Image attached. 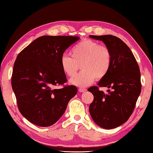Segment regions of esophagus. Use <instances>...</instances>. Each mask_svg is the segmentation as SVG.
<instances>
[{"label": "esophagus", "mask_w": 153, "mask_h": 153, "mask_svg": "<svg viewBox=\"0 0 153 153\" xmlns=\"http://www.w3.org/2000/svg\"><path fill=\"white\" fill-rule=\"evenodd\" d=\"M78 91H79V92H80V93H83V92H85V91H86V88H79V89H78Z\"/></svg>", "instance_id": "esophagus-1"}]
</instances>
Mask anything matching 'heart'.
I'll list each match as a JSON object with an SVG mask.
<instances>
[{
	"mask_svg": "<svg viewBox=\"0 0 153 153\" xmlns=\"http://www.w3.org/2000/svg\"><path fill=\"white\" fill-rule=\"evenodd\" d=\"M72 57L63 55L60 65L67 76H74L81 65L82 71L70 79V83L79 87H86L95 80L106 76L111 69L113 56L106 45L90 39H85L76 44L71 50Z\"/></svg>",
	"mask_w": 153,
	"mask_h": 153,
	"instance_id": "b5f03b06",
	"label": "heart"
}]
</instances>
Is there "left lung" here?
Here are the masks:
<instances>
[{"label": "left lung", "mask_w": 153, "mask_h": 153, "mask_svg": "<svg viewBox=\"0 0 153 153\" xmlns=\"http://www.w3.org/2000/svg\"><path fill=\"white\" fill-rule=\"evenodd\" d=\"M102 40L111 49L113 62L108 74L100 79L99 87H108V93L91 86L88 91L94 99L89 113L96 124L106 129L120 126L129 119L142 90L140 67L130 48L112 35L89 36Z\"/></svg>", "instance_id": "left-lung-1"}]
</instances>
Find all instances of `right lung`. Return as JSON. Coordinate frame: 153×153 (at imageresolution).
I'll list each match as a JSON object with an SVG mask.
<instances>
[{"label":"right lung","instance_id":"add662e5","mask_svg":"<svg viewBox=\"0 0 153 153\" xmlns=\"http://www.w3.org/2000/svg\"><path fill=\"white\" fill-rule=\"evenodd\" d=\"M77 36H43L18 55L11 76V86L19 111L32 124L46 127L62 117L68 102L76 95L74 85H65L67 77L60 61Z\"/></svg>","mask_w":153,"mask_h":153}]
</instances>
